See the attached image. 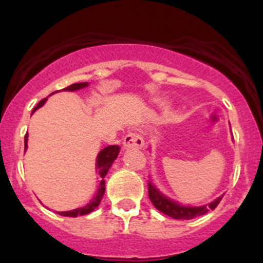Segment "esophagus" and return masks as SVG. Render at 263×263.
Instances as JSON below:
<instances>
[{"label":"esophagus","mask_w":263,"mask_h":263,"mask_svg":"<svg viewBox=\"0 0 263 263\" xmlns=\"http://www.w3.org/2000/svg\"><path fill=\"white\" fill-rule=\"evenodd\" d=\"M144 145L145 143H144L143 135L137 134V132H129L123 139L124 149H140Z\"/></svg>","instance_id":"obj_1"}]
</instances>
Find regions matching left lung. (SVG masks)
Here are the masks:
<instances>
[{
    "label": "left lung",
    "instance_id": "8db88e82",
    "mask_svg": "<svg viewBox=\"0 0 263 263\" xmlns=\"http://www.w3.org/2000/svg\"><path fill=\"white\" fill-rule=\"evenodd\" d=\"M148 192L152 203L156 206L157 209L163 213V214L174 218V219H192V218L206 214L209 210H214L223 197V196L218 197L217 200L209 203V206L191 208V206H181L179 203H176L175 201L168 200L159 191H157V188L154 185H152V183L148 184Z\"/></svg>",
    "mask_w": 263,
    "mask_h": 263
}]
</instances>
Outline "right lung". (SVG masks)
<instances>
[{"instance_id": "1", "label": "right lung", "mask_w": 263, "mask_h": 263, "mask_svg": "<svg viewBox=\"0 0 263 263\" xmlns=\"http://www.w3.org/2000/svg\"><path fill=\"white\" fill-rule=\"evenodd\" d=\"M87 85H88V83H75V84L68 85V87L65 88L63 90H76V89H80V88L87 87ZM45 101H46V98L41 100V101L37 104V106L33 109V111H35V110H37L39 107L43 106V105L45 104ZM27 137H28V135L26 134V136H24V146H26V148H27V140H28ZM118 154H119V146L118 145H109V146H106V148L102 149V151L98 153L97 168H98V175L101 176L102 180L100 181V187H98L96 197L93 198V200L90 201L87 206H84V208H79V209L71 210V212H61V213H58V214L63 215V217H78V215H85V214H89L90 212H93V210H95L96 208L100 205L102 196H104V193H105V176H106L110 166L112 165V162H114V159L117 158Z\"/></svg>"}]
</instances>
